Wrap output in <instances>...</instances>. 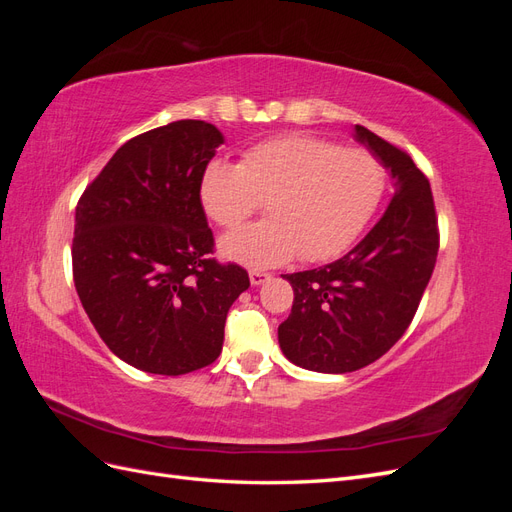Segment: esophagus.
I'll return each instance as SVG.
<instances>
[{"mask_svg":"<svg viewBox=\"0 0 512 512\" xmlns=\"http://www.w3.org/2000/svg\"><path fill=\"white\" fill-rule=\"evenodd\" d=\"M271 280L269 273H262V271H250V282L252 286H262L265 282Z\"/></svg>","mask_w":512,"mask_h":512,"instance_id":"1","label":"esophagus"}]
</instances>
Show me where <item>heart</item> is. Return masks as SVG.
I'll return each instance as SVG.
<instances>
[{"instance_id":"1","label":"heart","mask_w":512,"mask_h":512,"mask_svg":"<svg viewBox=\"0 0 512 512\" xmlns=\"http://www.w3.org/2000/svg\"><path fill=\"white\" fill-rule=\"evenodd\" d=\"M386 183L382 162L365 149L286 134L247 149L241 164L213 160L200 200L222 228H237L267 200L271 220L230 232L224 258L252 269L342 254L376 211Z\"/></svg>"}]
</instances>
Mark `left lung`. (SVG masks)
<instances>
[{"label":"left lung","mask_w":512,"mask_h":512,"mask_svg":"<svg viewBox=\"0 0 512 512\" xmlns=\"http://www.w3.org/2000/svg\"><path fill=\"white\" fill-rule=\"evenodd\" d=\"M395 181L378 224L329 265L282 275L292 312L277 329L286 359L320 374H348L378 361L406 333L438 258V220L427 177L408 153L354 126Z\"/></svg>","instance_id":"left-lung-1"}]
</instances>
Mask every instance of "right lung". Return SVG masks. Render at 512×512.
<instances>
[{"label":"right lung","mask_w":512,"mask_h":512,"mask_svg":"<svg viewBox=\"0 0 512 512\" xmlns=\"http://www.w3.org/2000/svg\"><path fill=\"white\" fill-rule=\"evenodd\" d=\"M222 143L198 119L138 134L76 205L72 273L83 309L108 350L147 374L211 365L230 305L250 288L245 269L209 258L200 181Z\"/></svg>","instance_id":"1"}]
</instances>
